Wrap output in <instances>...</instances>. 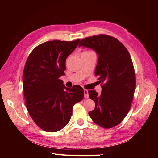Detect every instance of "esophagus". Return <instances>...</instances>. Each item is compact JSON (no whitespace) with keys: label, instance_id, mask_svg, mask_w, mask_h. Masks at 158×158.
Returning a JSON list of instances; mask_svg holds the SVG:
<instances>
[{"label":"esophagus","instance_id":"34e87169","mask_svg":"<svg viewBox=\"0 0 158 158\" xmlns=\"http://www.w3.org/2000/svg\"><path fill=\"white\" fill-rule=\"evenodd\" d=\"M84 98H89L88 91L87 89H84Z\"/></svg>","mask_w":158,"mask_h":158}]
</instances>
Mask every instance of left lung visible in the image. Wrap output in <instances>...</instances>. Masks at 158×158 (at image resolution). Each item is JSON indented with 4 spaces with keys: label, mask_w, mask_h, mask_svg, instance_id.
I'll use <instances>...</instances> for the list:
<instances>
[{
    "label": "left lung",
    "mask_w": 158,
    "mask_h": 158,
    "mask_svg": "<svg viewBox=\"0 0 158 158\" xmlns=\"http://www.w3.org/2000/svg\"><path fill=\"white\" fill-rule=\"evenodd\" d=\"M79 47L92 49L98 55L95 75L101 83L98 94L89 90L95 109L89 112L92 121L104 128L120 124L131 107L136 88V75L131 56L121 41L105 34L81 40Z\"/></svg>",
    "instance_id": "8db88e82"
}]
</instances>
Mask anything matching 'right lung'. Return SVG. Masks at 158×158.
Returning <instances> with one entry per match:
<instances>
[{
    "instance_id": "right-lung-1",
    "label": "right lung",
    "mask_w": 158,
    "mask_h": 158,
    "mask_svg": "<svg viewBox=\"0 0 158 158\" xmlns=\"http://www.w3.org/2000/svg\"><path fill=\"white\" fill-rule=\"evenodd\" d=\"M79 41L43 43L31 52L26 62L23 72L26 106L33 121L46 132L63 128L70 120L74 105L84 98L82 87L66 88L59 79L64 74L66 58Z\"/></svg>"
}]
</instances>
